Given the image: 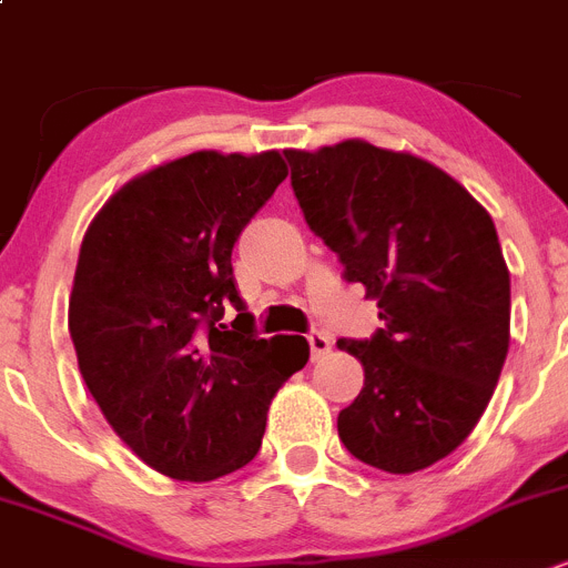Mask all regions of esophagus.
Masks as SVG:
<instances>
[{"mask_svg": "<svg viewBox=\"0 0 568 568\" xmlns=\"http://www.w3.org/2000/svg\"><path fill=\"white\" fill-rule=\"evenodd\" d=\"M306 341H310L312 361H321V357H326V355H329V352H332V337L326 335V332L312 329L310 335H306Z\"/></svg>", "mask_w": 568, "mask_h": 568, "instance_id": "obj_1", "label": "esophagus"}]
</instances>
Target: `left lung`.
Returning a JSON list of instances; mask_svg holds the SVG:
<instances>
[{
    "label": "left lung",
    "mask_w": 568,
    "mask_h": 568,
    "mask_svg": "<svg viewBox=\"0 0 568 568\" xmlns=\"http://www.w3.org/2000/svg\"><path fill=\"white\" fill-rule=\"evenodd\" d=\"M284 154L306 225L383 321L368 341H337L366 374L337 414L341 442L377 470H425L470 436L507 361L509 270L496 225L414 154L366 140Z\"/></svg>",
    "instance_id": "1"
}]
</instances>
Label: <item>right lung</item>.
<instances>
[{
    "instance_id": "right-lung-1",
    "label": "right lung",
    "mask_w": 568,
    "mask_h": 568,
    "mask_svg": "<svg viewBox=\"0 0 568 568\" xmlns=\"http://www.w3.org/2000/svg\"><path fill=\"white\" fill-rule=\"evenodd\" d=\"M284 176L278 152H194L126 182L81 242V377L114 434L176 481L253 462L275 392L310 361L301 335L258 337L233 284V244Z\"/></svg>"
}]
</instances>
